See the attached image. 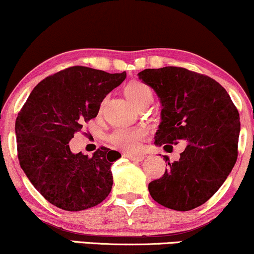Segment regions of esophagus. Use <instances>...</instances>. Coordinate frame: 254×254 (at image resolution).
<instances>
[{
  "mask_svg": "<svg viewBox=\"0 0 254 254\" xmlns=\"http://www.w3.org/2000/svg\"><path fill=\"white\" fill-rule=\"evenodd\" d=\"M125 156L128 159H130L132 161H136V162H141L143 161V159H145V156L143 155H134V154H125Z\"/></svg>",
  "mask_w": 254,
  "mask_h": 254,
  "instance_id": "obj_1",
  "label": "esophagus"
}]
</instances>
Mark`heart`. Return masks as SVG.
Masks as SVG:
<instances>
[{"label":"heart","mask_w":254,"mask_h":254,"mask_svg":"<svg viewBox=\"0 0 254 254\" xmlns=\"http://www.w3.org/2000/svg\"><path fill=\"white\" fill-rule=\"evenodd\" d=\"M125 95L134 106L152 98L151 88L141 81H132L125 88ZM146 132L142 128H118L109 135V141L128 152H134L139 148L140 141L145 137Z\"/></svg>","instance_id":"obj_1"}]
</instances>
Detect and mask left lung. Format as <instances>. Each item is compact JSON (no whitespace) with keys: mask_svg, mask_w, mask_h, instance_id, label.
Instances as JSON below:
<instances>
[{"mask_svg":"<svg viewBox=\"0 0 254 254\" xmlns=\"http://www.w3.org/2000/svg\"><path fill=\"white\" fill-rule=\"evenodd\" d=\"M137 75L161 102L155 145L167 149L186 143L179 160L168 162L160 179L149 183V194L175 211L198 207L220 189L236 164L238 109L220 83L186 68L145 69Z\"/></svg>","mask_w":254,"mask_h":254,"instance_id":"1","label":"left lung"}]
</instances>
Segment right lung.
I'll list each match as a JSON object with an SVG mask.
<instances>
[{
	"label": "right lung",
	"instance_id": "1",
	"mask_svg": "<svg viewBox=\"0 0 254 254\" xmlns=\"http://www.w3.org/2000/svg\"><path fill=\"white\" fill-rule=\"evenodd\" d=\"M126 79L74 65L37 84L15 122L17 156L33 186L56 207H94L111 193V167L121 154L100 147L90 156L71 153L69 141L98 115L106 95Z\"/></svg>",
	"mask_w": 254,
	"mask_h": 254
}]
</instances>
